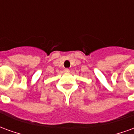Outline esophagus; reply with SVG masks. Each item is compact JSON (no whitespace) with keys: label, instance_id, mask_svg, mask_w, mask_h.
<instances>
[{"label":"esophagus","instance_id":"1","mask_svg":"<svg viewBox=\"0 0 134 134\" xmlns=\"http://www.w3.org/2000/svg\"><path fill=\"white\" fill-rule=\"evenodd\" d=\"M64 72H70V70H69V69H68V68H66V69H65V70H64Z\"/></svg>","mask_w":134,"mask_h":134}]
</instances>
